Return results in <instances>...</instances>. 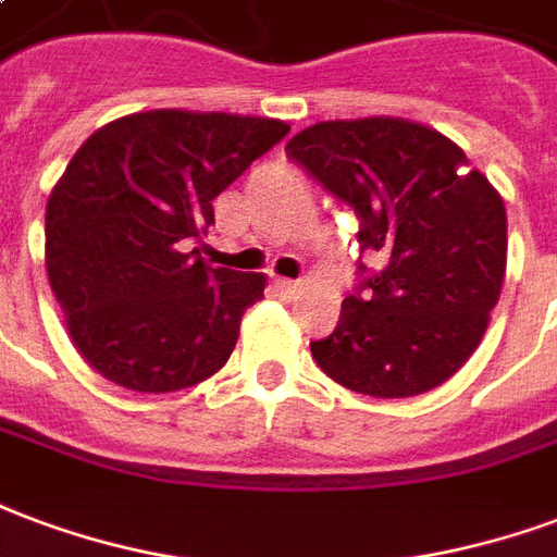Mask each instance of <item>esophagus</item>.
I'll return each instance as SVG.
<instances>
[{
    "mask_svg": "<svg viewBox=\"0 0 557 557\" xmlns=\"http://www.w3.org/2000/svg\"><path fill=\"white\" fill-rule=\"evenodd\" d=\"M277 289H280V292H286V295H298V289H300V280H286V277H280V280H277Z\"/></svg>",
    "mask_w": 557,
    "mask_h": 557,
    "instance_id": "obj_1",
    "label": "esophagus"
}]
</instances>
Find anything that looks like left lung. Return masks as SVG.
<instances>
[{"instance_id": "left-lung-1", "label": "left lung", "mask_w": 557, "mask_h": 557, "mask_svg": "<svg viewBox=\"0 0 557 557\" xmlns=\"http://www.w3.org/2000/svg\"><path fill=\"white\" fill-rule=\"evenodd\" d=\"M286 156L354 209L357 265L339 324L310 342L321 372L354 393L410 398L472 357L496 307L508 218L467 152L401 117L327 121L298 132Z\"/></svg>"}]
</instances>
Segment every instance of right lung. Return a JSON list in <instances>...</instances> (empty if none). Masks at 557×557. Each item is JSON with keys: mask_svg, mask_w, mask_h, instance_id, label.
Masks as SVG:
<instances>
[{"mask_svg": "<svg viewBox=\"0 0 557 557\" xmlns=\"http://www.w3.org/2000/svg\"><path fill=\"white\" fill-rule=\"evenodd\" d=\"M289 135L224 111H141L82 144L47 203V274L73 345L117 386L174 393L212 374L265 277L188 250L215 200Z\"/></svg>", "mask_w": 557, "mask_h": 557, "instance_id": "obj_1", "label": "right lung"}]
</instances>
